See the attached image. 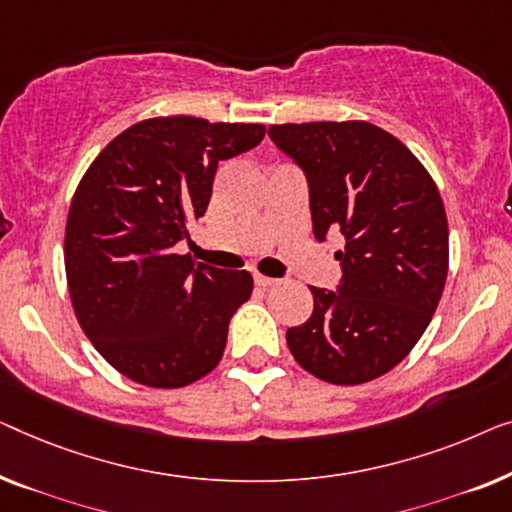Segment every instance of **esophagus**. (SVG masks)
I'll use <instances>...</instances> for the list:
<instances>
[{"instance_id": "esophagus-1", "label": "esophagus", "mask_w": 512, "mask_h": 512, "mask_svg": "<svg viewBox=\"0 0 512 512\" xmlns=\"http://www.w3.org/2000/svg\"><path fill=\"white\" fill-rule=\"evenodd\" d=\"M255 283L259 287H273V285H278L280 280L278 278H271V276H264V273H255Z\"/></svg>"}]
</instances>
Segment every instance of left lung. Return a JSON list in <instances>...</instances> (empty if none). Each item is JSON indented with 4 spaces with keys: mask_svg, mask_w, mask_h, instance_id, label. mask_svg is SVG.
Here are the masks:
<instances>
[{
    "mask_svg": "<svg viewBox=\"0 0 512 512\" xmlns=\"http://www.w3.org/2000/svg\"><path fill=\"white\" fill-rule=\"evenodd\" d=\"M304 169L315 239L341 232L338 292L311 287L313 315L287 329L301 369L331 385L392 371L429 327L448 278V218L422 162L364 120L271 125Z\"/></svg>",
    "mask_w": 512,
    "mask_h": 512,
    "instance_id": "1",
    "label": "left lung"
}]
</instances>
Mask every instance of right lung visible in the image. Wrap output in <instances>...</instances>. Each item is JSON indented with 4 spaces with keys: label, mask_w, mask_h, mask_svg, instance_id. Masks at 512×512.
<instances>
[{
    "label": "right lung",
    "mask_w": 512,
    "mask_h": 512,
    "mask_svg": "<svg viewBox=\"0 0 512 512\" xmlns=\"http://www.w3.org/2000/svg\"><path fill=\"white\" fill-rule=\"evenodd\" d=\"M264 134L255 122L148 118L115 136L78 183L64 232L71 306L99 355L134 383L185 387L222 359L253 276L176 246L206 213L218 162Z\"/></svg>",
    "instance_id": "obj_1"
}]
</instances>
